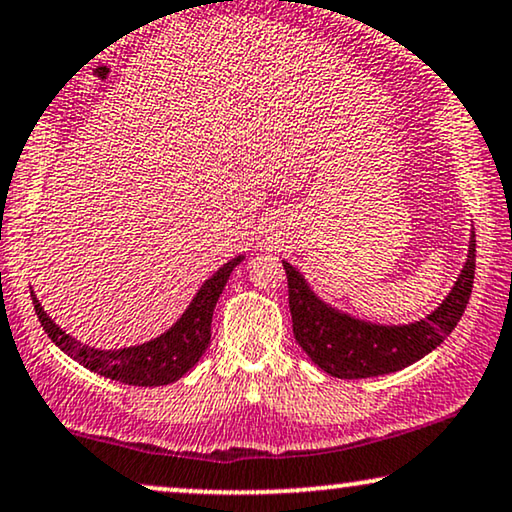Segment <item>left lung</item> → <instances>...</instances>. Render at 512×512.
Returning a JSON list of instances; mask_svg holds the SVG:
<instances>
[{
  "label": "left lung",
  "instance_id": "1",
  "mask_svg": "<svg viewBox=\"0 0 512 512\" xmlns=\"http://www.w3.org/2000/svg\"><path fill=\"white\" fill-rule=\"evenodd\" d=\"M296 343L322 371L336 378H369L400 371L426 357L451 334L466 310L475 280V228L466 263L433 313L409 324H381L338 310L310 289L294 265L282 261Z\"/></svg>",
  "mask_w": 512,
  "mask_h": 512
}]
</instances>
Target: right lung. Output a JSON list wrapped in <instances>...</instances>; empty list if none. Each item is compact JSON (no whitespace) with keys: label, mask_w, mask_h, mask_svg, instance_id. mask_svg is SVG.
Here are the masks:
<instances>
[{"label":"right lung","mask_w":512,"mask_h":512,"mask_svg":"<svg viewBox=\"0 0 512 512\" xmlns=\"http://www.w3.org/2000/svg\"><path fill=\"white\" fill-rule=\"evenodd\" d=\"M244 261V254L230 258L223 263L207 282L199 287L185 313L171 324V327L150 338L141 345H129V348L117 350H101L91 348V345L79 343L77 338L58 327L56 322L46 315L42 303L37 301L35 291L32 294V305L35 313L42 322V327L53 343L70 355L72 360L82 364V367L96 371L112 381L126 383V386H167L178 378L188 374V371L199 362L204 350L209 348L211 341V317L218 303V296L223 294L225 284H228L230 272Z\"/></svg>","instance_id":"add662e5"}]
</instances>
